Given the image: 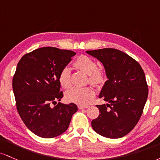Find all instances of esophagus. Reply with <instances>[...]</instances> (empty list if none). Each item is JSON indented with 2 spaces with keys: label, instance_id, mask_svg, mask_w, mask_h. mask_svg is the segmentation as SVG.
Listing matches in <instances>:
<instances>
[{
  "label": "esophagus",
  "instance_id": "1",
  "mask_svg": "<svg viewBox=\"0 0 160 160\" xmlns=\"http://www.w3.org/2000/svg\"><path fill=\"white\" fill-rule=\"evenodd\" d=\"M78 107V109H83L88 108L89 106H82V105H79Z\"/></svg>",
  "mask_w": 160,
  "mask_h": 160
}]
</instances>
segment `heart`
Here are the masks:
<instances>
[{
    "label": "heart",
    "instance_id": "obj_1",
    "mask_svg": "<svg viewBox=\"0 0 160 160\" xmlns=\"http://www.w3.org/2000/svg\"><path fill=\"white\" fill-rule=\"evenodd\" d=\"M74 66L89 75V82L95 86H99L105 81L103 72L98 69V64L91 57L81 55L75 61ZM59 82L64 88L71 87V71L67 66L64 67L59 74ZM94 97V91L90 87L73 88L66 93V99L72 103H88Z\"/></svg>",
    "mask_w": 160,
    "mask_h": 160
}]
</instances>
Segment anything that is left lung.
Returning a JSON list of instances; mask_svg holds the SVG:
<instances>
[{
  "label": "left lung",
  "mask_w": 160,
  "mask_h": 160,
  "mask_svg": "<svg viewBox=\"0 0 160 160\" xmlns=\"http://www.w3.org/2000/svg\"><path fill=\"white\" fill-rule=\"evenodd\" d=\"M86 53L103 63L108 78L99 95L108 103L97 105L100 115L91 122L92 128L103 137L122 138L137 125L148 99L144 72L132 57L114 48Z\"/></svg>",
  "instance_id": "obj_1"
}]
</instances>
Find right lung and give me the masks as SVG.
I'll use <instances>...</instances> for the list:
<instances>
[{
	"instance_id": "add662e5",
	"label": "right lung",
	"mask_w": 160,
	"mask_h": 160,
	"mask_svg": "<svg viewBox=\"0 0 160 160\" xmlns=\"http://www.w3.org/2000/svg\"><path fill=\"white\" fill-rule=\"evenodd\" d=\"M74 51L45 47L26 53L18 62L12 78L17 109L26 127L44 138L60 135L67 130L75 104L60 101L59 74L75 56Z\"/></svg>"
}]
</instances>
